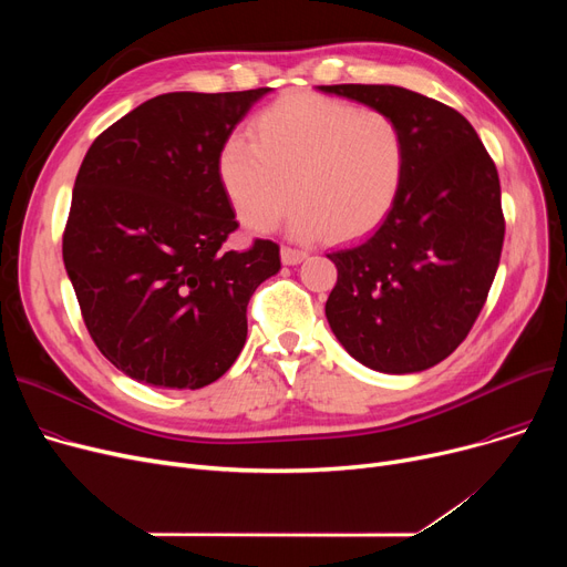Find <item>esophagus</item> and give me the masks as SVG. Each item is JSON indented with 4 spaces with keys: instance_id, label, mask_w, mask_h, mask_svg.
Instances as JSON below:
<instances>
[{
    "instance_id": "esophagus-1",
    "label": "esophagus",
    "mask_w": 567,
    "mask_h": 567,
    "mask_svg": "<svg viewBox=\"0 0 567 567\" xmlns=\"http://www.w3.org/2000/svg\"><path fill=\"white\" fill-rule=\"evenodd\" d=\"M280 257H282V264H287V266H293V264H301V261L308 257V252H306V250H299V248H289V246H282V250H280Z\"/></svg>"
}]
</instances>
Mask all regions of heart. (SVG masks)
<instances>
[{
    "label": "heart",
    "instance_id": "b5f03b06",
    "mask_svg": "<svg viewBox=\"0 0 567 567\" xmlns=\"http://www.w3.org/2000/svg\"><path fill=\"white\" fill-rule=\"evenodd\" d=\"M404 167L406 140L391 114L317 94L276 101L252 122V137H229L218 158L223 188L250 229H271L293 195L289 231L333 241L389 216Z\"/></svg>",
    "mask_w": 567,
    "mask_h": 567
}]
</instances>
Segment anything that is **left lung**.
<instances>
[{"label":"left lung","mask_w":567,"mask_h":567,"mask_svg":"<svg viewBox=\"0 0 567 567\" xmlns=\"http://www.w3.org/2000/svg\"><path fill=\"white\" fill-rule=\"evenodd\" d=\"M319 92L391 114L406 140L400 195L361 244L329 252L338 282L326 319L355 361L423 372L464 342L494 282L505 220L494 161L466 118L393 84Z\"/></svg>","instance_id":"8db88e82"}]
</instances>
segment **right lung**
Instances as JSON below:
<instances>
[{"mask_svg":"<svg viewBox=\"0 0 567 567\" xmlns=\"http://www.w3.org/2000/svg\"><path fill=\"white\" fill-rule=\"evenodd\" d=\"M268 92H174L103 131L80 165L64 266L101 353L156 389H204L248 336V301L280 271V248L238 227L218 174L227 137Z\"/></svg>","mask_w":567,"mask_h":567,"instance_id":"obj_1","label":"right lung"}]
</instances>
